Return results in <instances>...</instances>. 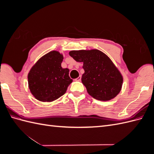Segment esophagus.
I'll return each instance as SVG.
<instances>
[{
    "mask_svg": "<svg viewBox=\"0 0 154 154\" xmlns=\"http://www.w3.org/2000/svg\"><path fill=\"white\" fill-rule=\"evenodd\" d=\"M81 79H82V76H80L78 78H77L76 79H75L76 81H81Z\"/></svg>",
    "mask_w": 154,
    "mask_h": 154,
    "instance_id": "esophagus-1",
    "label": "esophagus"
}]
</instances>
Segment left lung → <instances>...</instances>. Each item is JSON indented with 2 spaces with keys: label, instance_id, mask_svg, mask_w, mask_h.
I'll return each instance as SVG.
<instances>
[{
  "label": "left lung",
  "instance_id": "obj_1",
  "mask_svg": "<svg viewBox=\"0 0 154 154\" xmlns=\"http://www.w3.org/2000/svg\"><path fill=\"white\" fill-rule=\"evenodd\" d=\"M69 55L76 62H83L85 72L82 82L92 97L100 101H109L119 94L123 77L105 54L92 49L71 51Z\"/></svg>",
  "mask_w": 154,
  "mask_h": 154
}]
</instances>
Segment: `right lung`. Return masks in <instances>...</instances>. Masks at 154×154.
I'll list each match as a JSON object with an SVG mask.
<instances>
[{
	"label": "right lung",
	"mask_w": 154,
	"mask_h": 154,
	"mask_svg": "<svg viewBox=\"0 0 154 154\" xmlns=\"http://www.w3.org/2000/svg\"><path fill=\"white\" fill-rule=\"evenodd\" d=\"M63 59L62 54L58 51H51L31 68L28 74V85L36 99L51 102L66 93L72 80L69 76V70L61 66Z\"/></svg>",
	"instance_id": "obj_1"
}]
</instances>
